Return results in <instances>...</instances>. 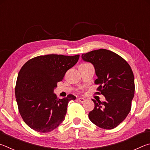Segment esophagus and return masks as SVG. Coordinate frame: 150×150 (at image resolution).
<instances>
[{
	"label": "esophagus",
	"instance_id": "esophagus-1",
	"mask_svg": "<svg viewBox=\"0 0 150 150\" xmlns=\"http://www.w3.org/2000/svg\"><path fill=\"white\" fill-rule=\"evenodd\" d=\"M78 101L81 102V103H83V102L86 101V99L84 98H78Z\"/></svg>",
	"mask_w": 150,
	"mask_h": 150
}]
</instances>
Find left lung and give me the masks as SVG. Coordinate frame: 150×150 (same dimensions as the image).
I'll return each instance as SVG.
<instances>
[{"instance_id": "8db88e82", "label": "left lung", "mask_w": 150, "mask_h": 150, "mask_svg": "<svg viewBox=\"0 0 150 150\" xmlns=\"http://www.w3.org/2000/svg\"><path fill=\"white\" fill-rule=\"evenodd\" d=\"M83 61L91 62L95 68L99 85L98 94L105 101L96 102L89 112L93 124L104 129H112L124 120L131 109L135 86L133 72L130 65L119 54L109 50L100 49L82 54Z\"/></svg>"}]
</instances>
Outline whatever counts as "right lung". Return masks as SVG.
Wrapping results in <instances>:
<instances>
[{
	"label": "right lung",
	"instance_id": "right-lung-1",
	"mask_svg": "<svg viewBox=\"0 0 150 150\" xmlns=\"http://www.w3.org/2000/svg\"><path fill=\"white\" fill-rule=\"evenodd\" d=\"M79 57V54L42 55L23 64L18 73L15 95L20 114L29 127L45 133L63 122L68 102L76 98L70 94L59 99L53 91Z\"/></svg>",
	"mask_w": 150,
	"mask_h": 150
}]
</instances>
